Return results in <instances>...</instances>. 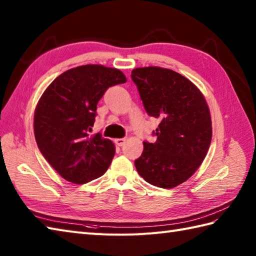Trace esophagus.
<instances>
[{
	"mask_svg": "<svg viewBox=\"0 0 256 256\" xmlns=\"http://www.w3.org/2000/svg\"><path fill=\"white\" fill-rule=\"evenodd\" d=\"M114 142H116V144L118 146H123L125 144V142H126V138H116Z\"/></svg>",
	"mask_w": 256,
	"mask_h": 256,
	"instance_id": "34e87169",
	"label": "esophagus"
}]
</instances>
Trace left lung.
I'll return each instance as SVG.
<instances>
[{"label":"left lung","mask_w":256,"mask_h":256,"mask_svg":"<svg viewBox=\"0 0 256 256\" xmlns=\"http://www.w3.org/2000/svg\"><path fill=\"white\" fill-rule=\"evenodd\" d=\"M131 76L146 112L160 120L157 140L143 142L135 167L150 184L177 187L194 175L208 153L212 138L208 103L197 86L172 69L135 68Z\"/></svg>","instance_id":"1"}]
</instances>
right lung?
Listing matches in <instances>:
<instances>
[{"label":"right lung","mask_w":256,"mask_h":256,"mask_svg":"<svg viewBox=\"0 0 256 256\" xmlns=\"http://www.w3.org/2000/svg\"><path fill=\"white\" fill-rule=\"evenodd\" d=\"M126 82L116 68L84 64L59 74L42 94L34 113L38 148L64 179L86 184L110 166L116 146L100 134L89 135L96 104L108 86Z\"/></svg>","instance_id":"1"}]
</instances>
